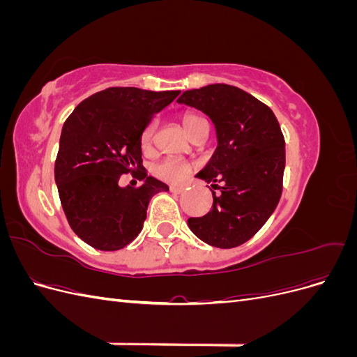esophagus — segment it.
<instances>
[{
	"instance_id": "obj_1",
	"label": "esophagus",
	"mask_w": 357,
	"mask_h": 357,
	"mask_svg": "<svg viewBox=\"0 0 357 357\" xmlns=\"http://www.w3.org/2000/svg\"><path fill=\"white\" fill-rule=\"evenodd\" d=\"M169 190L172 193H181L183 190H185V188H181V186H169Z\"/></svg>"
}]
</instances>
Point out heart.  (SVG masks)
<instances>
[{"label": "heart", "mask_w": 357, "mask_h": 357, "mask_svg": "<svg viewBox=\"0 0 357 357\" xmlns=\"http://www.w3.org/2000/svg\"><path fill=\"white\" fill-rule=\"evenodd\" d=\"M202 122H205V121L198 114L185 113L181 116V126H183V129H185V132L188 135H190L193 132V129H195ZM155 128H156V125L152 122L144 129L143 137H142L143 147H147V146H150V143H152ZM190 169H192V165L189 164V162L181 160V159L168 158V159L158 162V164L153 167V174L158 178L168 181V183H181L188 177Z\"/></svg>", "instance_id": "1"}]
</instances>
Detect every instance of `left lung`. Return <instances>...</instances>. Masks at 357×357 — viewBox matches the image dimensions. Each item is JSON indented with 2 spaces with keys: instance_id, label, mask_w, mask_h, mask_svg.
<instances>
[{
  "instance_id": "8db88e82",
  "label": "left lung",
  "mask_w": 357,
  "mask_h": 357,
  "mask_svg": "<svg viewBox=\"0 0 357 357\" xmlns=\"http://www.w3.org/2000/svg\"><path fill=\"white\" fill-rule=\"evenodd\" d=\"M177 102L207 114L218 137L214 155L197 177L220 193L211 190L213 208L190 218L189 228L213 247L241 245L262 228L282 197L286 150L277 117L250 93L223 83L183 92Z\"/></svg>"
}]
</instances>
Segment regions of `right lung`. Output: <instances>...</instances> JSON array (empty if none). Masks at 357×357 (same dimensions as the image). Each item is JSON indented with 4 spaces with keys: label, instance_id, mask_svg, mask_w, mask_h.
<instances>
[{
    "label": "right lung",
    "instance_id": "add662e5",
    "mask_svg": "<svg viewBox=\"0 0 357 357\" xmlns=\"http://www.w3.org/2000/svg\"><path fill=\"white\" fill-rule=\"evenodd\" d=\"M180 91L110 88L75 107L62 126L55 183L71 229L93 248L114 252L143 229L147 205L168 186L143 172V185L119 186L142 165V137Z\"/></svg>",
    "mask_w": 357,
    "mask_h": 357
}]
</instances>
